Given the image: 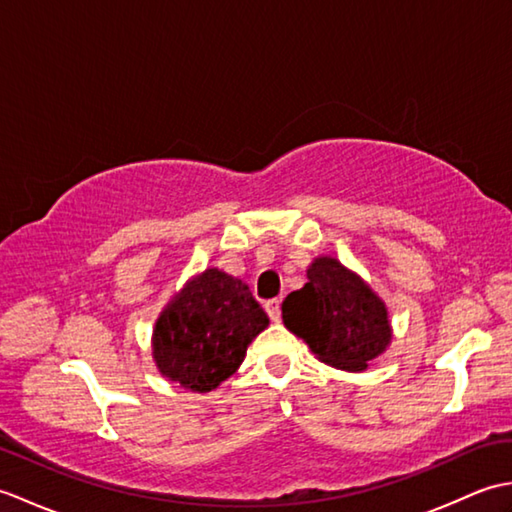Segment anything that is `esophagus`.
Instances as JSON below:
<instances>
[{"label": "esophagus", "mask_w": 512, "mask_h": 512, "mask_svg": "<svg viewBox=\"0 0 512 512\" xmlns=\"http://www.w3.org/2000/svg\"><path fill=\"white\" fill-rule=\"evenodd\" d=\"M264 308L268 312V317L273 321H279L281 319V299H270L264 303Z\"/></svg>", "instance_id": "obj_1"}]
</instances>
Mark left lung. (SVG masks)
<instances>
[{"label":"left lung","mask_w":512,"mask_h":512,"mask_svg":"<svg viewBox=\"0 0 512 512\" xmlns=\"http://www.w3.org/2000/svg\"><path fill=\"white\" fill-rule=\"evenodd\" d=\"M306 277L308 284L281 303L284 325L306 341L321 363L363 372L385 354L394 336L385 301L361 275L330 255L314 257Z\"/></svg>","instance_id":"obj_1"}]
</instances>
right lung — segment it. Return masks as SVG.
Here are the masks:
<instances>
[{
	"mask_svg": "<svg viewBox=\"0 0 512 512\" xmlns=\"http://www.w3.org/2000/svg\"><path fill=\"white\" fill-rule=\"evenodd\" d=\"M268 323L242 279L206 268L162 308L151 334V354L171 383L206 394L237 372L248 345Z\"/></svg>",
	"mask_w": 512,
	"mask_h": 512,
	"instance_id": "add662e5",
	"label": "right lung"
}]
</instances>
